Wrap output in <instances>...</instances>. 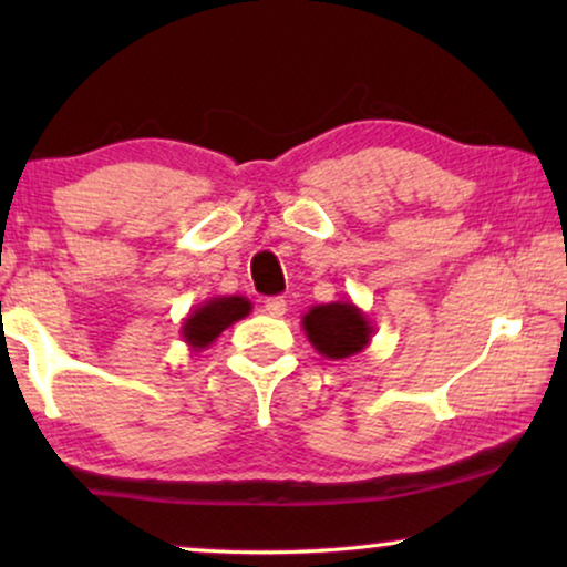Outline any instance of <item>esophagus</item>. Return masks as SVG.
<instances>
[{"label": "esophagus", "instance_id": "1", "mask_svg": "<svg viewBox=\"0 0 567 567\" xmlns=\"http://www.w3.org/2000/svg\"><path fill=\"white\" fill-rule=\"evenodd\" d=\"M262 309H266V315H270V317H284L286 315V299L270 297V299H266Z\"/></svg>", "mask_w": 567, "mask_h": 567}]
</instances>
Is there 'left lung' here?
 <instances>
[{
  "label": "left lung",
  "instance_id": "obj_1",
  "mask_svg": "<svg viewBox=\"0 0 567 567\" xmlns=\"http://www.w3.org/2000/svg\"><path fill=\"white\" fill-rule=\"evenodd\" d=\"M301 328H305L309 343L317 348V353L332 361L361 353L374 336V324L351 299L315 305L301 317Z\"/></svg>",
  "mask_w": 567,
  "mask_h": 567
}]
</instances>
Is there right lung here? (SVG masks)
I'll use <instances>...</instances> for the list:
<instances>
[{"instance_id": "add662e5", "label": "right lung", "mask_w": 567, "mask_h": 567, "mask_svg": "<svg viewBox=\"0 0 567 567\" xmlns=\"http://www.w3.org/2000/svg\"><path fill=\"white\" fill-rule=\"evenodd\" d=\"M252 312L250 299L245 297H214L198 305L183 320L181 336L188 343L190 351H204L221 336L229 324L243 320Z\"/></svg>"}]
</instances>
